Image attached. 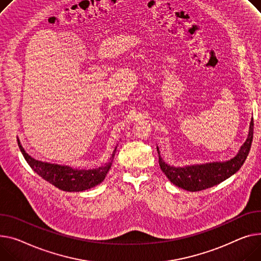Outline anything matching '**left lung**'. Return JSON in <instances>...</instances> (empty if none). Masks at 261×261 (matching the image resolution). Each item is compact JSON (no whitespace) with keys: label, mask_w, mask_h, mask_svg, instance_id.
Here are the masks:
<instances>
[{"label":"left lung","mask_w":261,"mask_h":261,"mask_svg":"<svg viewBox=\"0 0 261 261\" xmlns=\"http://www.w3.org/2000/svg\"><path fill=\"white\" fill-rule=\"evenodd\" d=\"M253 129L254 121L252 118L246 142L240 147L238 153L233 159L225 162H213L188 165L184 167H174L168 165L162 159L160 149L159 147H156L159 152L161 169L172 184H174L178 188L190 191V192H196V191L214 187L234 175L241 168V166L244 165L251 149L253 141Z\"/></svg>","instance_id":"left-lung-1"}]
</instances>
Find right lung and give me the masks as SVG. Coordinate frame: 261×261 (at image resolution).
Segmentation results:
<instances>
[{
  "instance_id": "obj_1",
  "label": "right lung",
  "mask_w": 261,
  "mask_h": 261,
  "mask_svg": "<svg viewBox=\"0 0 261 261\" xmlns=\"http://www.w3.org/2000/svg\"><path fill=\"white\" fill-rule=\"evenodd\" d=\"M19 148L26 160L27 164L31 169L37 173L39 176L59 188L66 192H82V191L91 189L99 185L106 178L107 173L111 169L114 155L116 152V147L111 155L110 161L103 166L95 169H75L70 166L51 164L47 162L38 161L24 150L21 145L20 140H17Z\"/></svg>"
}]
</instances>
